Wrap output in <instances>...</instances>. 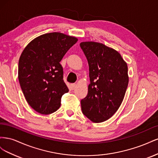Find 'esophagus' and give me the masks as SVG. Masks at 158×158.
I'll return each instance as SVG.
<instances>
[{
    "label": "esophagus",
    "instance_id": "esophagus-1",
    "mask_svg": "<svg viewBox=\"0 0 158 158\" xmlns=\"http://www.w3.org/2000/svg\"><path fill=\"white\" fill-rule=\"evenodd\" d=\"M76 86H77V85H76V84H71V88H72V89H75Z\"/></svg>",
    "mask_w": 158,
    "mask_h": 158
}]
</instances>
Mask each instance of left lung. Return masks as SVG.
<instances>
[{"mask_svg": "<svg viewBox=\"0 0 158 158\" xmlns=\"http://www.w3.org/2000/svg\"><path fill=\"white\" fill-rule=\"evenodd\" d=\"M80 45L88 62L90 80L87 96L81 100L82 113L94 123L106 121L116 113L125 97L127 64L118 51L101 43Z\"/></svg>", "mask_w": 158, "mask_h": 158, "instance_id": "8db88e82", "label": "left lung"}]
</instances>
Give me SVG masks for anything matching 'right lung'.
<instances>
[{
	"label": "right lung",
	"mask_w": 158,
	"mask_h": 158,
	"mask_svg": "<svg viewBox=\"0 0 158 158\" xmlns=\"http://www.w3.org/2000/svg\"><path fill=\"white\" fill-rule=\"evenodd\" d=\"M78 39L52 32L35 38L22 51L18 63V80L27 102L43 114L54 113L61 98L69 92L60 62Z\"/></svg>",
	"instance_id": "add662e5"
}]
</instances>
